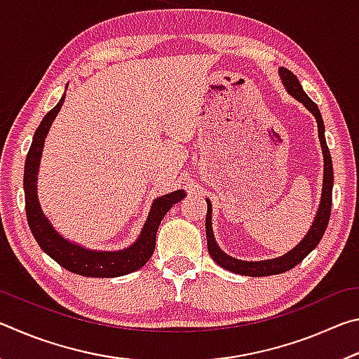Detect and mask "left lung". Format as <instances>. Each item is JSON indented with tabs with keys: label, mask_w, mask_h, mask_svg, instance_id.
<instances>
[{
	"label": "left lung",
	"mask_w": 359,
	"mask_h": 359,
	"mask_svg": "<svg viewBox=\"0 0 359 359\" xmlns=\"http://www.w3.org/2000/svg\"><path fill=\"white\" fill-rule=\"evenodd\" d=\"M278 74H280L282 82L287 88V92L293 96L294 100L302 102L309 111L313 114V117L317 118L318 123V137L321 144V151H323V163H325V172H323V190H321V199L318 205V212L315 215V220L312 223L309 233L304 236V239L297 244L293 250L285 253L283 257H278L274 259H264V261H242L236 259L229 255L224 253L214 238V231H212V204L209 199L208 201V215H205V238H208V250L212 259L215 261L218 266H222L223 269L234 272V274L241 276H250V277H264V276H274V274H282V272H287L293 269L301 261L311 253L315 247L318 245V242L323 238L327 222H330L331 217V204H332V185H334V172H332V160L330 149L326 145L325 139V123L323 118H321L320 109L315 102L309 98L304 92L297 77L293 72L288 71L287 68L278 69Z\"/></svg>",
	"instance_id": "8db88e82"
}]
</instances>
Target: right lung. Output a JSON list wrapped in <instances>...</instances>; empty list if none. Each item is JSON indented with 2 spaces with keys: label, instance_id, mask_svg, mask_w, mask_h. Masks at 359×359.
I'll return each mask as SVG.
<instances>
[{
  "label": "right lung",
  "instance_id": "1",
  "mask_svg": "<svg viewBox=\"0 0 359 359\" xmlns=\"http://www.w3.org/2000/svg\"><path fill=\"white\" fill-rule=\"evenodd\" d=\"M65 96L58 101V104L46 114L42 118L41 125L36 130L33 136L32 147L28 150L27 161H25V174H23V190H25V210L29 229L34 236L38 245L46 252L52 259L68 269L74 274L83 277H120L131 274L147 263L155 250V239L156 231L163 217L168 214V210L172 208L175 203L184 199L187 194L184 190H177L168 193L165 196L156 198L151 209L149 212L147 220L144 223V228L139 234L137 241L128 248L117 252H98L83 248L79 244L66 241L63 236L57 233L52 223L47 220L44 212L41 209L38 199V171L42 149H44V141L48 130H50L52 121L55 120L57 114L63 106Z\"/></svg>",
  "mask_w": 359,
  "mask_h": 359
}]
</instances>
